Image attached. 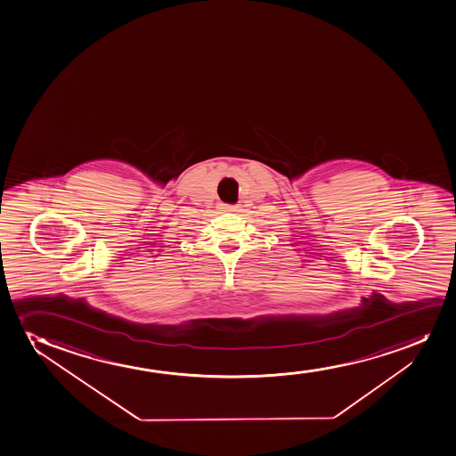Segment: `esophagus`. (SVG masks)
<instances>
[{
  "label": "esophagus",
  "mask_w": 456,
  "mask_h": 456,
  "mask_svg": "<svg viewBox=\"0 0 456 456\" xmlns=\"http://www.w3.org/2000/svg\"><path fill=\"white\" fill-rule=\"evenodd\" d=\"M219 208L223 210V212H238L240 210V204H237V206H229V204H221L219 206Z\"/></svg>",
  "instance_id": "obj_1"
}]
</instances>
